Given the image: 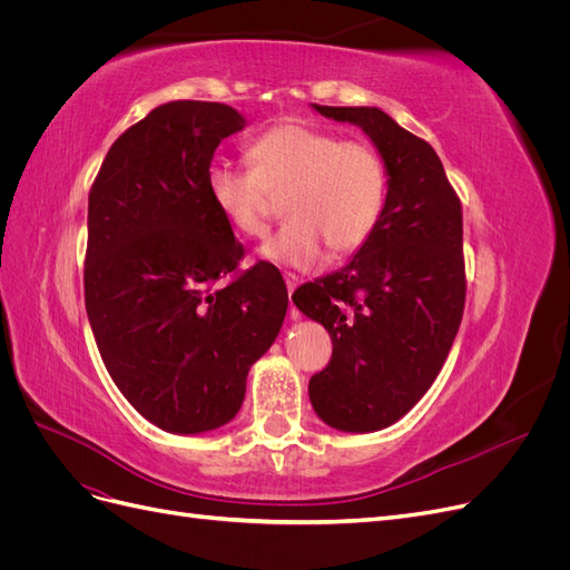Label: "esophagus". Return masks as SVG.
Here are the masks:
<instances>
[{"mask_svg": "<svg viewBox=\"0 0 570 570\" xmlns=\"http://www.w3.org/2000/svg\"><path fill=\"white\" fill-rule=\"evenodd\" d=\"M285 285H287V295H289V299H292V292L297 289V285H299V278H297L295 273H285ZM289 316H292V318H299V312H297V308H292Z\"/></svg>", "mask_w": 570, "mask_h": 570, "instance_id": "34e87169", "label": "esophagus"}]
</instances>
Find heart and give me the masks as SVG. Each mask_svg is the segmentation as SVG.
Instances as JSON below:
<instances>
[{"mask_svg": "<svg viewBox=\"0 0 570 570\" xmlns=\"http://www.w3.org/2000/svg\"><path fill=\"white\" fill-rule=\"evenodd\" d=\"M249 170L216 164L206 174V197L243 237H262L285 199L289 218L258 249L262 258L289 268H314L325 256L354 254L383 218L387 168L371 145L306 124H278L247 147Z\"/></svg>", "mask_w": 570, "mask_h": 570, "instance_id": "obj_1", "label": "heart"}]
</instances>
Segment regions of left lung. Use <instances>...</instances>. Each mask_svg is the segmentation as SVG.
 I'll use <instances>...</instances> for the list:
<instances>
[{"mask_svg":"<svg viewBox=\"0 0 570 570\" xmlns=\"http://www.w3.org/2000/svg\"><path fill=\"white\" fill-rule=\"evenodd\" d=\"M312 109L358 126L387 168L385 212L368 243L292 295L333 340L331 364L308 381L318 419L375 433L419 404L452 350L465 299L461 202L435 149L383 109Z\"/></svg>","mask_w":570,"mask_h":570,"instance_id":"8db88e82","label":"left lung"}]
</instances>
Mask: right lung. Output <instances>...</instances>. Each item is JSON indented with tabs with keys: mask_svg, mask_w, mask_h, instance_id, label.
Masks as SVG:
<instances>
[{
	"mask_svg": "<svg viewBox=\"0 0 570 570\" xmlns=\"http://www.w3.org/2000/svg\"><path fill=\"white\" fill-rule=\"evenodd\" d=\"M247 118L218 101L151 109L111 145L88 204L85 308L101 361L137 413L174 435L230 423L278 337L287 287L206 197L214 151Z\"/></svg>",
	"mask_w": 570,
	"mask_h": 570,
	"instance_id": "obj_1",
	"label": "right lung"
}]
</instances>
